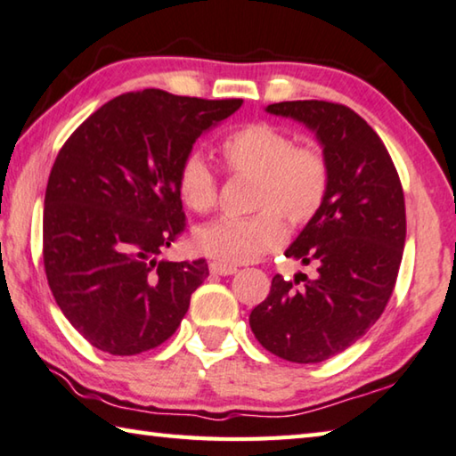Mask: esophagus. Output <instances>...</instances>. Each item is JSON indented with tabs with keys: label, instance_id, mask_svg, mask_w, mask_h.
I'll return each mask as SVG.
<instances>
[{
	"label": "esophagus",
	"instance_id": "esophagus-1",
	"mask_svg": "<svg viewBox=\"0 0 456 456\" xmlns=\"http://www.w3.org/2000/svg\"><path fill=\"white\" fill-rule=\"evenodd\" d=\"M209 271H212L214 275L226 277V275H234V273H236L238 269L234 267V265H224V263L214 261V263H209Z\"/></svg>",
	"mask_w": 456,
	"mask_h": 456
}]
</instances>
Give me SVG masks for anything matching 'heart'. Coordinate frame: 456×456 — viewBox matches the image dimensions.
Listing matches in <instances>:
<instances>
[{"label": "heart", "instance_id": "heart-1", "mask_svg": "<svg viewBox=\"0 0 456 456\" xmlns=\"http://www.w3.org/2000/svg\"><path fill=\"white\" fill-rule=\"evenodd\" d=\"M226 169L255 181L247 218H218L195 230V248L224 265L256 261L283 242V222L304 226L320 214L330 189V165L318 146H297L275 124L255 122L222 142ZM179 195L193 212H208L218 200V175L193 152L181 163Z\"/></svg>", "mask_w": 456, "mask_h": 456}]
</instances>
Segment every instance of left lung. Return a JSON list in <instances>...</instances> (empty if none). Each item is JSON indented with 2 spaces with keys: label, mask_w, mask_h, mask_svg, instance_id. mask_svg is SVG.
Here are the masks:
<instances>
[{
  "label": "left lung",
  "mask_w": 456,
  "mask_h": 456,
  "mask_svg": "<svg viewBox=\"0 0 456 456\" xmlns=\"http://www.w3.org/2000/svg\"><path fill=\"white\" fill-rule=\"evenodd\" d=\"M307 126L330 165V189L285 256L312 265L293 281L275 275L250 312L255 338L291 362H322L365 336L394 293L405 244L399 175L377 132L342 103L304 100L267 106Z\"/></svg>",
  "instance_id": "1"
}]
</instances>
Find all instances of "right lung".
I'll list each match as a JSON object with an SVG mask.
<instances>
[{
	"mask_svg": "<svg viewBox=\"0 0 456 456\" xmlns=\"http://www.w3.org/2000/svg\"><path fill=\"white\" fill-rule=\"evenodd\" d=\"M240 106L130 91L62 144L46 185L42 256L57 305L91 346L130 356L179 328L209 275L206 258H159L185 230L179 169L195 140Z\"/></svg>",
	"mask_w": 456,
	"mask_h": 456,
	"instance_id": "obj_1",
	"label": "right lung"
}]
</instances>
